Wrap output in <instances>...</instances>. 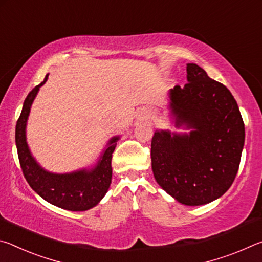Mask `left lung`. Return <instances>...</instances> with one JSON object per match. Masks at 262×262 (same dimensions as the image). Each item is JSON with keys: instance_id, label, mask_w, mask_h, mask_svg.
<instances>
[{"instance_id": "obj_1", "label": "left lung", "mask_w": 262, "mask_h": 262, "mask_svg": "<svg viewBox=\"0 0 262 262\" xmlns=\"http://www.w3.org/2000/svg\"><path fill=\"white\" fill-rule=\"evenodd\" d=\"M187 84L168 91L174 127L157 129L151 168L157 184L185 206L207 205L232 185L241 163L245 127L236 99L201 67L187 63Z\"/></svg>"}]
</instances>
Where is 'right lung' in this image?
Instances as JSON below:
<instances>
[{
  "instance_id": "right-lung-1",
  "label": "right lung",
  "mask_w": 262,
  "mask_h": 262,
  "mask_svg": "<svg viewBox=\"0 0 262 262\" xmlns=\"http://www.w3.org/2000/svg\"><path fill=\"white\" fill-rule=\"evenodd\" d=\"M45 79L30 92L24 100L23 108L16 125V147L21 171L26 181L35 193L62 209L84 211L98 205L105 196L112 181V154L120 136H113L106 144L94 166L83 167L67 173L47 171L33 157L26 141V125L33 101Z\"/></svg>"
}]
</instances>
